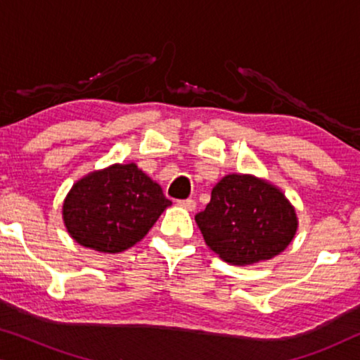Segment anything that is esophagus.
<instances>
[{
    "label": "esophagus",
    "mask_w": 360,
    "mask_h": 360,
    "mask_svg": "<svg viewBox=\"0 0 360 360\" xmlns=\"http://www.w3.org/2000/svg\"><path fill=\"white\" fill-rule=\"evenodd\" d=\"M179 206H181V208H185V210H188V211H193L196 208V201L193 198L180 200L179 201Z\"/></svg>",
    "instance_id": "esophagus-1"
}]
</instances>
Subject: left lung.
Masks as SVG:
<instances>
[{
	"mask_svg": "<svg viewBox=\"0 0 360 360\" xmlns=\"http://www.w3.org/2000/svg\"><path fill=\"white\" fill-rule=\"evenodd\" d=\"M205 243L233 265L269 260L297 233V214L285 195L252 175H226L195 216Z\"/></svg>",
	"mask_w": 360,
	"mask_h": 360,
	"instance_id": "obj_1",
	"label": "left lung"
}]
</instances>
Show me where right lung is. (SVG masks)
<instances>
[{
	"label": "right lung",
	"instance_id": "add662e5",
	"mask_svg": "<svg viewBox=\"0 0 360 360\" xmlns=\"http://www.w3.org/2000/svg\"><path fill=\"white\" fill-rule=\"evenodd\" d=\"M172 201L136 164L112 165L78 180L63 201V221L78 244L98 252L129 249Z\"/></svg>",
	"mask_w": 360,
	"mask_h": 360
}]
</instances>
